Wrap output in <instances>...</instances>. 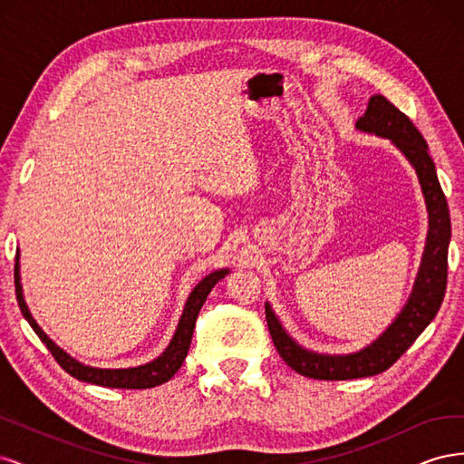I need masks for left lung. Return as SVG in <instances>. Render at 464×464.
I'll use <instances>...</instances> for the list:
<instances>
[{
    "label": "left lung",
    "instance_id": "1",
    "mask_svg": "<svg viewBox=\"0 0 464 464\" xmlns=\"http://www.w3.org/2000/svg\"><path fill=\"white\" fill-rule=\"evenodd\" d=\"M356 130L389 139L411 162L428 208V236L409 300L391 325L375 341L356 353L323 354L304 348L283 327L271 304H265L266 325H269L280 358L294 372L314 379H327V382L372 377L389 370L440 312L447 286V249L449 240H451V218H449L445 195L424 137L414 128V123L382 94H373L370 98L366 114L356 121Z\"/></svg>",
    "mask_w": 464,
    "mask_h": 464
}]
</instances>
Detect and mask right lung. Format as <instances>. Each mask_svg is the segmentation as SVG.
Here are the masks:
<instances>
[{
    "instance_id": "add662e5",
    "label": "right lung",
    "mask_w": 464,
    "mask_h": 464,
    "mask_svg": "<svg viewBox=\"0 0 464 464\" xmlns=\"http://www.w3.org/2000/svg\"><path fill=\"white\" fill-rule=\"evenodd\" d=\"M19 259H21V254L17 249V257H15L17 302H19V307H21L24 319L29 321V325L40 336V341L48 346L52 356L58 360L60 366L69 375H73L75 379H79V382L101 385V387H111V389H149V387L162 385L168 382V379H172L188 356L193 329H195V321H198L199 310L203 307L207 296L210 294V290L215 288L218 280H222L230 273V269H218V271L208 273L205 278L199 280L198 285H195V288L189 292V296L186 300L184 312H181V317L178 321V327L174 331L172 341L168 343V346L162 350L160 356H157L147 363H141V366H135V368H94V366H87V363L75 360L72 354H67L63 348H60L44 331H42V327L33 317L29 305H26V302H24Z\"/></svg>"
}]
</instances>
